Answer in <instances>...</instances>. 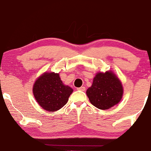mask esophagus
I'll return each mask as SVG.
<instances>
[{
  "mask_svg": "<svg viewBox=\"0 0 151 151\" xmlns=\"http://www.w3.org/2000/svg\"><path fill=\"white\" fill-rule=\"evenodd\" d=\"M77 90H80V91H85V87L84 86H81V87L77 88Z\"/></svg>",
  "mask_w": 151,
  "mask_h": 151,
  "instance_id": "1",
  "label": "esophagus"
}]
</instances>
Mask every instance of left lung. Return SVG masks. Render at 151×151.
<instances>
[{
    "mask_svg": "<svg viewBox=\"0 0 151 151\" xmlns=\"http://www.w3.org/2000/svg\"><path fill=\"white\" fill-rule=\"evenodd\" d=\"M86 93L91 104L101 110H106L121 101L124 88L119 77L109 70L97 72Z\"/></svg>",
    "mask_w": 151,
    "mask_h": 151,
    "instance_id": "left-lung-1",
    "label": "left lung"
}]
</instances>
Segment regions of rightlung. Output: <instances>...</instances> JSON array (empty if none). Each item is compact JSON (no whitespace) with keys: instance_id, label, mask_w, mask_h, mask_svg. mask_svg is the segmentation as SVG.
<instances>
[{"instance_id":"add662e5","label":"right lung","mask_w":151,"mask_h":151,"mask_svg":"<svg viewBox=\"0 0 151 151\" xmlns=\"http://www.w3.org/2000/svg\"><path fill=\"white\" fill-rule=\"evenodd\" d=\"M32 92L38 104L44 110L53 112L67 103L73 89L63 84L59 73L45 72L35 81Z\"/></svg>"}]
</instances>
